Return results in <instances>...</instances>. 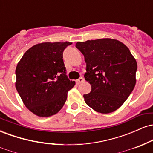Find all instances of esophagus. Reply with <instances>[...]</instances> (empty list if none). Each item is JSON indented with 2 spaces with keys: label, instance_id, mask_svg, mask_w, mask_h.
<instances>
[{
  "label": "esophagus",
  "instance_id": "34e87169",
  "mask_svg": "<svg viewBox=\"0 0 153 153\" xmlns=\"http://www.w3.org/2000/svg\"><path fill=\"white\" fill-rule=\"evenodd\" d=\"M84 82V78H82V77H80V78H78V80H76L77 84H80V83H81V82Z\"/></svg>",
  "mask_w": 153,
  "mask_h": 153
}]
</instances>
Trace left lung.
<instances>
[{
    "label": "left lung",
    "mask_w": 153,
    "mask_h": 153,
    "mask_svg": "<svg viewBox=\"0 0 153 153\" xmlns=\"http://www.w3.org/2000/svg\"><path fill=\"white\" fill-rule=\"evenodd\" d=\"M86 63L85 80L91 91L83 95L88 106L101 114L113 112L125 102L136 84L137 64L129 48L109 38L78 42Z\"/></svg>",
    "instance_id": "obj_1"
}]
</instances>
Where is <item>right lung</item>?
<instances>
[{"label":"right lung","instance_id":"add662e5","mask_svg":"<svg viewBox=\"0 0 153 153\" xmlns=\"http://www.w3.org/2000/svg\"><path fill=\"white\" fill-rule=\"evenodd\" d=\"M71 42H43L24 53L16 68V88L26 108L35 115L56 114L75 85L68 79L63 51Z\"/></svg>","mask_w":153,"mask_h":153}]
</instances>
